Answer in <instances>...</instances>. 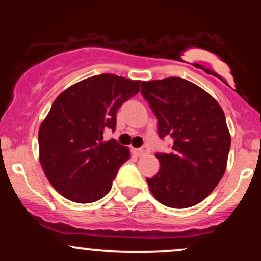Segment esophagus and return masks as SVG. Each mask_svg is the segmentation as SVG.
Returning <instances> with one entry per match:
<instances>
[{
    "label": "esophagus",
    "mask_w": 261,
    "mask_h": 261,
    "mask_svg": "<svg viewBox=\"0 0 261 261\" xmlns=\"http://www.w3.org/2000/svg\"><path fill=\"white\" fill-rule=\"evenodd\" d=\"M148 152H149V148L147 147V146H143L142 148L137 149L136 153H137V155H145L146 153H148Z\"/></svg>",
    "instance_id": "esophagus-1"
}]
</instances>
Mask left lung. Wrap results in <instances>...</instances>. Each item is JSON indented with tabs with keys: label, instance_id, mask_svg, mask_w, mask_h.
Listing matches in <instances>:
<instances>
[{
	"label": "left lung",
	"instance_id": "left-lung-1",
	"mask_svg": "<svg viewBox=\"0 0 261 261\" xmlns=\"http://www.w3.org/2000/svg\"><path fill=\"white\" fill-rule=\"evenodd\" d=\"M141 93L157 118L161 139H173L172 152L155 154L161 169L146 179L152 195L173 208L201 202L222 179L228 160L230 135L222 108L180 77L142 82Z\"/></svg>",
	"mask_w": 261,
	"mask_h": 261
}]
</instances>
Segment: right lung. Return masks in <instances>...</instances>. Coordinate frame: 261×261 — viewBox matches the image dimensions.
<instances>
[{"mask_svg":"<svg viewBox=\"0 0 261 261\" xmlns=\"http://www.w3.org/2000/svg\"><path fill=\"white\" fill-rule=\"evenodd\" d=\"M141 81L103 73L68 87L39 128V154L47 180L66 199L94 202L112 189L130 151L103 140L116 127V112L140 91Z\"/></svg>","mask_w":261,"mask_h":261,"instance_id":"1","label":"right lung"}]
</instances>
